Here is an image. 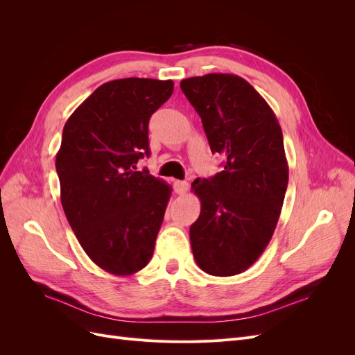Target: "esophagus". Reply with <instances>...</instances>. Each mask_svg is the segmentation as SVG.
I'll list each match as a JSON object with an SVG mask.
<instances>
[{"mask_svg": "<svg viewBox=\"0 0 355 355\" xmlns=\"http://www.w3.org/2000/svg\"><path fill=\"white\" fill-rule=\"evenodd\" d=\"M173 187H175L176 194L182 196V194H185V192L188 191V187H189V184H188V182H185V180H175Z\"/></svg>", "mask_w": 355, "mask_h": 355, "instance_id": "obj_1", "label": "esophagus"}]
</instances>
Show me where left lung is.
<instances>
[{"label": "left lung", "mask_w": 355, "mask_h": 355, "mask_svg": "<svg viewBox=\"0 0 355 355\" xmlns=\"http://www.w3.org/2000/svg\"><path fill=\"white\" fill-rule=\"evenodd\" d=\"M201 116L213 154L223 170L196 179L201 201L189 240L204 272L230 277L250 268L270 243L288 182L283 133L271 106L244 78L207 73L180 81Z\"/></svg>", "instance_id": "left-lung-1"}]
</instances>
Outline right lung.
Returning <instances> with one entry per match:
<instances>
[{"instance_id": "right-lung-1", "label": "right lung", "mask_w": 355, "mask_h": 355, "mask_svg": "<svg viewBox=\"0 0 355 355\" xmlns=\"http://www.w3.org/2000/svg\"><path fill=\"white\" fill-rule=\"evenodd\" d=\"M171 93V80L105 83L63 127L56 155L63 211L84 252L114 275L141 271L154 253L171 188L136 163L151 154L149 118Z\"/></svg>"}]
</instances>
